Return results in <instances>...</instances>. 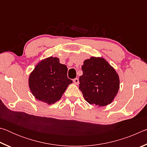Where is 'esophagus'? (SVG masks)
I'll return each mask as SVG.
<instances>
[{"label":"esophagus","instance_id":"obj_1","mask_svg":"<svg viewBox=\"0 0 147 147\" xmlns=\"http://www.w3.org/2000/svg\"><path fill=\"white\" fill-rule=\"evenodd\" d=\"M73 82H74V83L76 84V85H78V84H79V80L77 78H74V80H73Z\"/></svg>","mask_w":147,"mask_h":147}]
</instances>
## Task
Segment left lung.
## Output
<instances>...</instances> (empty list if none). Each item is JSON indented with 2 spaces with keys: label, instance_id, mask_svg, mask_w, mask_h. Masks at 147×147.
<instances>
[{
  "label": "left lung",
  "instance_id": "8db88e82",
  "mask_svg": "<svg viewBox=\"0 0 147 147\" xmlns=\"http://www.w3.org/2000/svg\"><path fill=\"white\" fill-rule=\"evenodd\" d=\"M79 89L89 104L97 107L112 102L120 88L115 69L102 57L92 56L84 61Z\"/></svg>",
  "mask_w": 147,
  "mask_h": 147
}]
</instances>
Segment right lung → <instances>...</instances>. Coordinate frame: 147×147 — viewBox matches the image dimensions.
<instances>
[{
	"instance_id": "1",
	"label": "right lung",
	"mask_w": 147,
	"mask_h": 147,
	"mask_svg": "<svg viewBox=\"0 0 147 147\" xmlns=\"http://www.w3.org/2000/svg\"><path fill=\"white\" fill-rule=\"evenodd\" d=\"M67 67L59 59L50 56L39 61L29 75L28 86L34 97L49 105L61 98L69 84Z\"/></svg>"
}]
</instances>
